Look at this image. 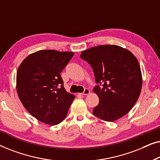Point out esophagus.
<instances>
[{
    "instance_id": "34e87169",
    "label": "esophagus",
    "mask_w": 160,
    "mask_h": 160,
    "mask_svg": "<svg viewBox=\"0 0 160 160\" xmlns=\"http://www.w3.org/2000/svg\"><path fill=\"white\" fill-rule=\"evenodd\" d=\"M89 93H90V91H89V89H85L84 91L82 93H81V95H89Z\"/></svg>"
}]
</instances>
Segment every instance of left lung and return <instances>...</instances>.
Masks as SVG:
<instances>
[{"label":"left lung","mask_w":160,"mask_h":160,"mask_svg":"<svg viewBox=\"0 0 160 160\" xmlns=\"http://www.w3.org/2000/svg\"><path fill=\"white\" fill-rule=\"evenodd\" d=\"M81 58L92 68L96 83L93 88L99 104L93 114L113 122L127 114L138 99L142 88L139 62L129 50L117 45H101L83 51Z\"/></svg>","instance_id":"obj_1"}]
</instances>
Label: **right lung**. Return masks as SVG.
<instances>
[{
  "label": "right lung",
  "mask_w": 160,
  "mask_h": 160,
  "mask_svg": "<svg viewBox=\"0 0 160 160\" xmlns=\"http://www.w3.org/2000/svg\"><path fill=\"white\" fill-rule=\"evenodd\" d=\"M74 53L40 50L18 68L17 92L26 110L38 121L54 125L62 121L75 95L66 92L60 73Z\"/></svg>",
  "instance_id": "1"
}]
</instances>
